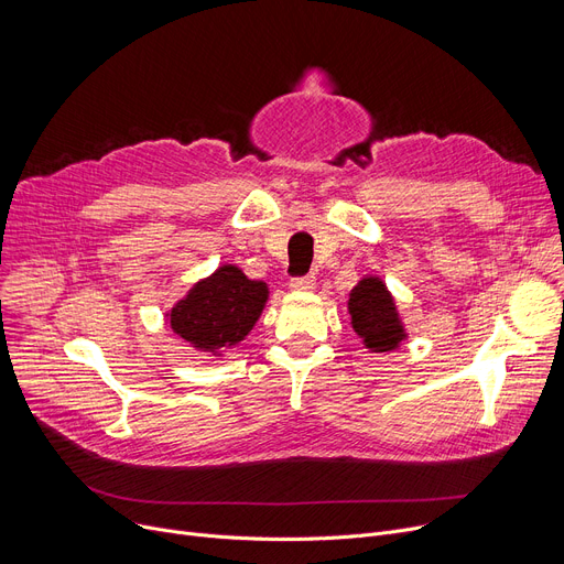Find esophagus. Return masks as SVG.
Wrapping results in <instances>:
<instances>
[{"mask_svg": "<svg viewBox=\"0 0 564 564\" xmlns=\"http://www.w3.org/2000/svg\"><path fill=\"white\" fill-rule=\"evenodd\" d=\"M290 290L294 292H313L315 290V276H297L290 281Z\"/></svg>", "mask_w": 564, "mask_h": 564, "instance_id": "obj_1", "label": "esophagus"}]
</instances>
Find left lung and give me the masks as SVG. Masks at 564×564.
Returning <instances> with one entry per match:
<instances>
[{"label": "left lung", "instance_id": "left-lung-1", "mask_svg": "<svg viewBox=\"0 0 564 564\" xmlns=\"http://www.w3.org/2000/svg\"><path fill=\"white\" fill-rule=\"evenodd\" d=\"M347 311L351 329L370 351H393L409 338L393 294L377 274H366L351 288Z\"/></svg>", "mask_w": 564, "mask_h": 564}]
</instances>
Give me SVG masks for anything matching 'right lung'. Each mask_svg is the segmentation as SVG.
<instances>
[{
    "mask_svg": "<svg viewBox=\"0 0 564 564\" xmlns=\"http://www.w3.org/2000/svg\"><path fill=\"white\" fill-rule=\"evenodd\" d=\"M267 300L270 288L264 281H251L240 267L226 262L166 311V324L189 347L224 357L226 349L249 336Z\"/></svg>",
    "mask_w": 564,
    "mask_h": 564,
    "instance_id": "right-lung-1",
    "label": "right lung"
}]
</instances>
